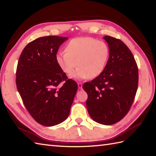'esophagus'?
Listing matches in <instances>:
<instances>
[{
	"label": "esophagus",
	"mask_w": 156,
	"mask_h": 156,
	"mask_svg": "<svg viewBox=\"0 0 156 156\" xmlns=\"http://www.w3.org/2000/svg\"><path fill=\"white\" fill-rule=\"evenodd\" d=\"M78 87L79 88L81 89L82 88V84L80 83V82H78Z\"/></svg>",
	"instance_id": "obj_1"
}]
</instances>
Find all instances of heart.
I'll return each instance as SVG.
<instances>
[{"label":"heart","instance_id":"heart-1","mask_svg":"<svg viewBox=\"0 0 156 156\" xmlns=\"http://www.w3.org/2000/svg\"><path fill=\"white\" fill-rule=\"evenodd\" d=\"M65 52L55 56L61 70L74 79L94 78L100 75L105 68L109 56V49L103 41L92 37L72 39L65 47ZM76 64V65L75 64Z\"/></svg>","mask_w":156,"mask_h":156}]
</instances>
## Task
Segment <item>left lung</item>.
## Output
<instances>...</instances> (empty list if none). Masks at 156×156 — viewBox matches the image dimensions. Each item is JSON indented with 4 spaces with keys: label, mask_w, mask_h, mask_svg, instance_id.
<instances>
[{
    "label": "left lung",
    "mask_w": 156,
    "mask_h": 156,
    "mask_svg": "<svg viewBox=\"0 0 156 156\" xmlns=\"http://www.w3.org/2000/svg\"><path fill=\"white\" fill-rule=\"evenodd\" d=\"M109 58L101 74L84 84L89 115L98 123L111 125L121 121L133 104L138 87V68L127 46L120 39L104 36Z\"/></svg>",
    "instance_id": "left-lung-1"
}]
</instances>
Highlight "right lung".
<instances>
[{"label":"right lung","instance_id":"right-lung-1","mask_svg":"<svg viewBox=\"0 0 156 156\" xmlns=\"http://www.w3.org/2000/svg\"><path fill=\"white\" fill-rule=\"evenodd\" d=\"M68 37L45 36L29 43L20 55L16 84L25 107L38 123L51 127L68 117L78 90L56 62L58 49ZM66 82L62 87V81Z\"/></svg>","mask_w":156,"mask_h":156}]
</instances>
